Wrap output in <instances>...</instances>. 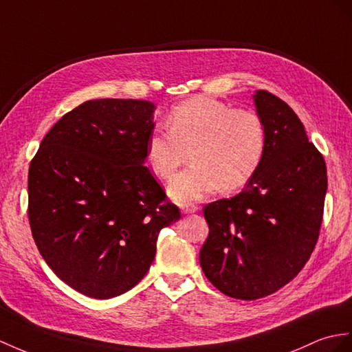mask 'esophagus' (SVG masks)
Instances as JSON below:
<instances>
[{"mask_svg": "<svg viewBox=\"0 0 352 352\" xmlns=\"http://www.w3.org/2000/svg\"><path fill=\"white\" fill-rule=\"evenodd\" d=\"M199 210V206H195L192 203H188L182 206V213H186V215H190V213H195Z\"/></svg>", "mask_w": 352, "mask_h": 352, "instance_id": "1", "label": "esophagus"}]
</instances>
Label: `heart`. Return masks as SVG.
<instances>
[{"mask_svg":"<svg viewBox=\"0 0 352 352\" xmlns=\"http://www.w3.org/2000/svg\"><path fill=\"white\" fill-rule=\"evenodd\" d=\"M170 133L153 131L146 140L148 166L168 179L186 160L192 164L168 184V195L185 204L222 190L243 186L258 170L265 151L263 119L252 110L195 97L171 109Z\"/></svg>","mask_w":352,"mask_h":352,"instance_id":"1","label":"heart"}]
</instances>
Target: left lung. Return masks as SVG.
Returning a JSON list of instances; mask_svg holds the SVG:
<instances>
[{
	"label": "left lung",
	"instance_id": "left-lung-1",
	"mask_svg": "<svg viewBox=\"0 0 352 352\" xmlns=\"http://www.w3.org/2000/svg\"><path fill=\"white\" fill-rule=\"evenodd\" d=\"M265 128L258 170L242 192L204 206L209 236L200 265L228 297L256 300L287 285L318 241L327 168L287 102L267 91L252 96Z\"/></svg>",
	"mask_w": 352,
	"mask_h": 352
}]
</instances>
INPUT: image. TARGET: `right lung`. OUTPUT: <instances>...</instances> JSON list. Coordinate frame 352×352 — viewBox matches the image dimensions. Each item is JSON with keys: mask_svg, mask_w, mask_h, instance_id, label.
Segmentation results:
<instances>
[{"mask_svg": "<svg viewBox=\"0 0 352 352\" xmlns=\"http://www.w3.org/2000/svg\"><path fill=\"white\" fill-rule=\"evenodd\" d=\"M153 113L144 100L83 102L50 128L30 164L34 241L55 275L88 297L139 284L161 228L181 219L144 166Z\"/></svg>", "mask_w": 352, "mask_h": 352, "instance_id": "add662e5", "label": "right lung"}]
</instances>
